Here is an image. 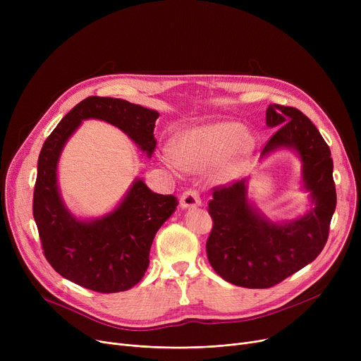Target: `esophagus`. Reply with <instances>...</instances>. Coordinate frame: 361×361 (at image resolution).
<instances>
[{
  "label": "esophagus",
  "mask_w": 361,
  "mask_h": 361,
  "mask_svg": "<svg viewBox=\"0 0 361 361\" xmlns=\"http://www.w3.org/2000/svg\"><path fill=\"white\" fill-rule=\"evenodd\" d=\"M180 204L183 209H192V207L202 206V200L196 190H187L183 193V196L180 199Z\"/></svg>",
  "instance_id": "1"
}]
</instances>
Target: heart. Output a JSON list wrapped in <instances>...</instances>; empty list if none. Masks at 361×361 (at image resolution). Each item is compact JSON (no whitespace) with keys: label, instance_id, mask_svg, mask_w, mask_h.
Listing matches in <instances>:
<instances>
[{"label":"heart","instance_id":"b5f03b06","mask_svg":"<svg viewBox=\"0 0 361 361\" xmlns=\"http://www.w3.org/2000/svg\"><path fill=\"white\" fill-rule=\"evenodd\" d=\"M256 149L252 133L234 121H214L178 131L173 147L159 152L161 164L169 171L209 168L216 183L235 178L249 164Z\"/></svg>","mask_w":361,"mask_h":361}]
</instances>
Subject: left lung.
<instances>
[{
    "instance_id": "1",
    "label": "left lung",
    "mask_w": 361,
    "mask_h": 361,
    "mask_svg": "<svg viewBox=\"0 0 361 361\" xmlns=\"http://www.w3.org/2000/svg\"><path fill=\"white\" fill-rule=\"evenodd\" d=\"M267 126L278 130L260 159L278 149L294 152L310 207L294 221H274L249 199V178L215 188L207 259L222 279L244 288L274 287L312 263L325 247L336 206L331 150L314 124L300 109L274 104Z\"/></svg>"
}]
</instances>
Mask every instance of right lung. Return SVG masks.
I'll list each match as a JSON object with an SVG mask.
<instances>
[{
  "label": "right lung",
  "mask_w": 361,
  "mask_h": 361,
  "mask_svg": "<svg viewBox=\"0 0 361 361\" xmlns=\"http://www.w3.org/2000/svg\"><path fill=\"white\" fill-rule=\"evenodd\" d=\"M159 112L124 99L89 97L75 105L45 140L33 193V218L51 267L66 279L97 293L130 290L149 267L155 234L178 206L173 195L152 192L142 178L120 203L98 218H78L59 187L61 152L83 121L101 120L120 128L150 158Z\"/></svg>",
  "instance_id": "add662e5"
}]
</instances>
